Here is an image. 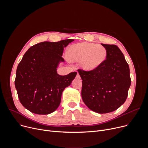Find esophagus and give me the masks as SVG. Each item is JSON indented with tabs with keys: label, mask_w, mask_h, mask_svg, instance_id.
<instances>
[{
	"label": "esophagus",
	"mask_w": 148,
	"mask_h": 148,
	"mask_svg": "<svg viewBox=\"0 0 148 148\" xmlns=\"http://www.w3.org/2000/svg\"><path fill=\"white\" fill-rule=\"evenodd\" d=\"M76 77L77 79H80V74L77 73V75H76Z\"/></svg>",
	"instance_id": "esophagus-1"
}]
</instances>
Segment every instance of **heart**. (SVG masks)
<instances>
[{"instance_id":"heart-1","label":"heart","mask_w":148,"mask_h":148,"mask_svg":"<svg viewBox=\"0 0 148 148\" xmlns=\"http://www.w3.org/2000/svg\"><path fill=\"white\" fill-rule=\"evenodd\" d=\"M107 50L104 47L94 43L83 42L71 45L68 50V58L72 62H80V66L92 70L105 60Z\"/></svg>"}]
</instances>
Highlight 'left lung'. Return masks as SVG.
Instances as JSON below:
<instances>
[{"label": "left lung", "mask_w": 148, "mask_h": 148, "mask_svg": "<svg viewBox=\"0 0 148 148\" xmlns=\"http://www.w3.org/2000/svg\"><path fill=\"white\" fill-rule=\"evenodd\" d=\"M106 59L91 71L78 69L82 79V97L91 110L98 113L113 112L127 99L131 85L130 68L116 45L101 44Z\"/></svg>", "instance_id": "1"}]
</instances>
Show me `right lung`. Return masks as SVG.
Here are the masks:
<instances>
[{
    "mask_svg": "<svg viewBox=\"0 0 148 148\" xmlns=\"http://www.w3.org/2000/svg\"><path fill=\"white\" fill-rule=\"evenodd\" d=\"M74 41H45L36 44L25 53L19 63L15 86L21 104L38 114L55 111L60 103L62 92L71 84L77 72L66 75L57 73L64 49Z\"/></svg>",
    "mask_w": 148,
    "mask_h": 148,
    "instance_id": "1",
    "label": "right lung"
}]
</instances>
